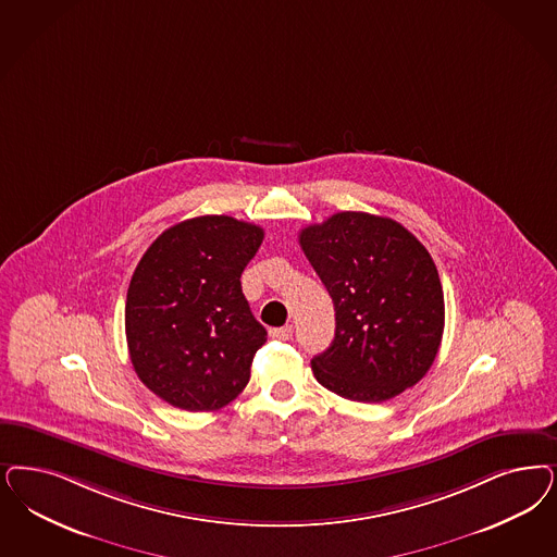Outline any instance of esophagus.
<instances>
[{
    "instance_id": "34e87169",
    "label": "esophagus",
    "mask_w": 557,
    "mask_h": 557,
    "mask_svg": "<svg viewBox=\"0 0 557 557\" xmlns=\"http://www.w3.org/2000/svg\"><path fill=\"white\" fill-rule=\"evenodd\" d=\"M269 337L271 339H280V342H288L292 337V326H275V329H269Z\"/></svg>"
}]
</instances>
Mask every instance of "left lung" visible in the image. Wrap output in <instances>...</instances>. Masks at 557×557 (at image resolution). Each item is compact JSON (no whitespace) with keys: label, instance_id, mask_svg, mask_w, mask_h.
I'll use <instances>...</instances> for the list:
<instances>
[{"label":"left lung","instance_id":"1","mask_svg":"<svg viewBox=\"0 0 557 557\" xmlns=\"http://www.w3.org/2000/svg\"><path fill=\"white\" fill-rule=\"evenodd\" d=\"M300 247L335 307V337L312 358L314 379L358 404L420 383L444 331L438 269L399 222L339 211L300 232Z\"/></svg>","mask_w":557,"mask_h":557}]
</instances>
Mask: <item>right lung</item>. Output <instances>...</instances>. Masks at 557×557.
<instances>
[{"label": "right lung", "mask_w": 557, "mask_h": 557, "mask_svg": "<svg viewBox=\"0 0 557 557\" xmlns=\"http://www.w3.org/2000/svg\"><path fill=\"white\" fill-rule=\"evenodd\" d=\"M263 228L231 215H199L162 232L144 252L125 302L135 374L185 411H213L243 393L268 342L240 275Z\"/></svg>", "instance_id": "right-lung-1"}]
</instances>
